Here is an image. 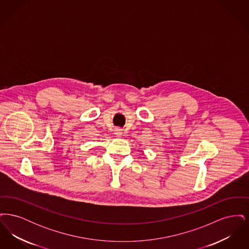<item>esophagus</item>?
Instances as JSON below:
<instances>
[{"label":"esophagus","instance_id":"obj_1","mask_svg":"<svg viewBox=\"0 0 249 249\" xmlns=\"http://www.w3.org/2000/svg\"><path fill=\"white\" fill-rule=\"evenodd\" d=\"M114 133H115V135H116L117 137H120V136L122 135V130H121V129H116Z\"/></svg>","mask_w":249,"mask_h":249}]
</instances>
